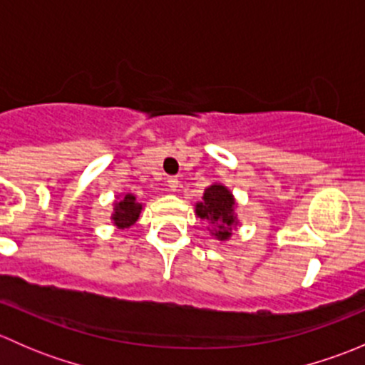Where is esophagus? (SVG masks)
Returning <instances> with one entry per match:
<instances>
[{"mask_svg": "<svg viewBox=\"0 0 365 365\" xmlns=\"http://www.w3.org/2000/svg\"><path fill=\"white\" fill-rule=\"evenodd\" d=\"M168 185H169V189H171V190L178 189V178H176V176H171V178L168 180Z\"/></svg>", "mask_w": 365, "mask_h": 365, "instance_id": "obj_1", "label": "esophagus"}]
</instances>
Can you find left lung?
<instances>
[{"mask_svg":"<svg viewBox=\"0 0 365 365\" xmlns=\"http://www.w3.org/2000/svg\"><path fill=\"white\" fill-rule=\"evenodd\" d=\"M196 215L208 224L210 233L217 240H227L233 227L237 226L233 196L226 187L219 183L210 185L205 190L203 201L196 205Z\"/></svg>","mask_w":365,"mask_h":365,"instance_id":"obj_1","label":"left lung"}]
</instances>
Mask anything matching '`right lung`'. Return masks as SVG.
<instances>
[{"label": "right lung", "instance_id": "1", "mask_svg": "<svg viewBox=\"0 0 365 365\" xmlns=\"http://www.w3.org/2000/svg\"><path fill=\"white\" fill-rule=\"evenodd\" d=\"M141 210H143V205H139L138 201H135L134 194H125V196L114 205V213H113L114 226H118L120 230L130 227L132 224L139 219Z\"/></svg>", "mask_w": 365, "mask_h": 365}]
</instances>
